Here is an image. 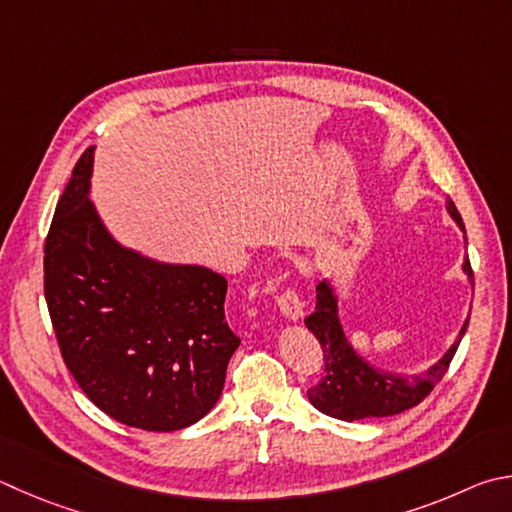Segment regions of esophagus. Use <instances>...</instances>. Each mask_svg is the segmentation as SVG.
Here are the masks:
<instances>
[{"label": "esophagus", "mask_w": 512, "mask_h": 512, "mask_svg": "<svg viewBox=\"0 0 512 512\" xmlns=\"http://www.w3.org/2000/svg\"><path fill=\"white\" fill-rule=\"evenodd\" d=\"M277 306H280L282 315H286L288 320H300L304 315V302L295 286H288L280 295H277Z\"/></svg>", "instance_id": "1"}]
</instances>
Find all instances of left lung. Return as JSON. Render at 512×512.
I'll use <instances>...</instances> for the list:
<instances>
[{
    "instance_id": "8db88e82",
    "label": "left lung",
    "mask_w": 512,
    "mask_h": 512,
    "mask_svg": "<svg viewBox=\"0 0 512 512\" xmlns=\"http://www.w3.org/2000/svg\"><path fill=\"white\" fill-rule=\"evenodd\" d=\"M448 210L459 228L466 232L459 210L452 201H448ZM463 271L470 275V280H475L468 257L463 262ZM315 297H318L315 311L306 315L304 324L320 340L324 376L306 394H309L313 407H318L322 414L340 418V421H360V418H385L401 414L421 403L445 376V371L450 369L459 342L452 345V349L430 371H425L423 376L401 378L376 371L349 347L338 322V304L331 286L327 282H320L318 288H315ZM466 329L468 322L461 329V336L466 333Z\"/></svg>"
}]
</instances>
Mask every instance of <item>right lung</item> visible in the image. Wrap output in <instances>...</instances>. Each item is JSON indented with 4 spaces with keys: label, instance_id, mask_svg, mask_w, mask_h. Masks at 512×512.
Listing matches in <instances>:
<instances>
[{
    "label": "right lung",
    "instance_id": "obj_1",
    "mask_svg": "<svg viewBox=\"0 0 512 512\" xmlns=\"http://www.w3.org/2000/svg\"><path fill=\"white\" fill-rule=\"evenodd\" d=\"M82 152L44 241V297L62 360L98 410L147 432L197 423L219 401L239 347L228 282L120 248L87 197Z\"/></svg>",
    "mask_w": 512,
    "mask_h": 512
}]
</instances>
